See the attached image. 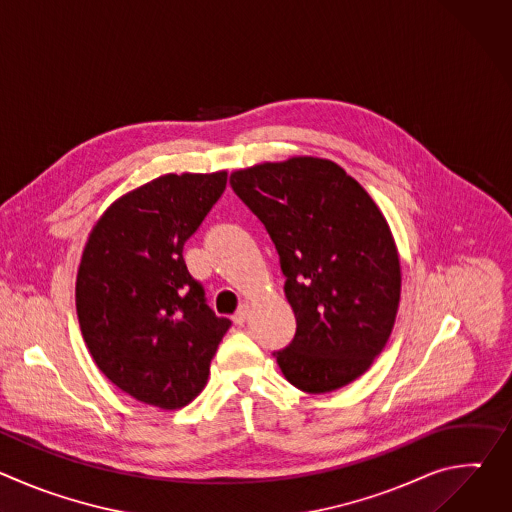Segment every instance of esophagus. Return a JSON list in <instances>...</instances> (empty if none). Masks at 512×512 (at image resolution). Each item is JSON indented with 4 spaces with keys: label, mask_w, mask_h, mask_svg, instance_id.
Returning a JSON list of instances; mask_svg holds the SVG:
<instances>
[{
    "label": "esophagus",
    "mask_w": 512,
    "mask_h": 512,
    "mask_svg": "<svg viewBox=\"0 0 512 512\" xmlns=\"http://www.w3.org/2000/svg\"><path fill=\"white\" fill-rule=\"evenodd\" d=\"M249 314H251V304H241V308H239V312L233 316V322L237 324V326H243L245 322H247V318H249Z\"/></svg>",
    "instance_id": "esophagus-1"
}]
</instances>
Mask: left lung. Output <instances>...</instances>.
<instances>
[{
	"label": "left lung",
	"mask_w": 512,
	"mask_h": 512,
	"mask_svg": "<svg viewBox=\"0 0 512 512\" xmlns=\"http://www.w3.org/2000/svg\"><path fill=\"white\" fill-rule=\"evenodd\" d=\"M231 186L265 225L287 277L298 328L273 352L283 377L320 395L367 373L401 300L399 251L377 202L344 168L314 156L235 170Z\"/></svg>",
	"instance_id": "1"
}]
</instances>
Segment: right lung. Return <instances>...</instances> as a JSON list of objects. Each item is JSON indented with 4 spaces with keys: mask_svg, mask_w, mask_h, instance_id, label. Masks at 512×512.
Here are the masks:
<instances>
[{
    "mask_svg": "<svg viewBox=\"0 0 512 512\" xmlns=\"http://www.w3.org/2000/svg\"><path fill=\"white\" fill-rule=\"evenodd\" d=\"M227 188V170L164 174L117 198L83 249L75 302L99 371L135 401L180 409L231 328L204 302L184 243Z\"/></svg>",
    "mask_w": 512,
    "mask_h": 512,
    "instance_id": "right-lung-1",
    "label": "right lung"
}]
</instances>
